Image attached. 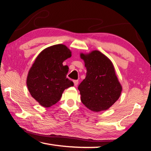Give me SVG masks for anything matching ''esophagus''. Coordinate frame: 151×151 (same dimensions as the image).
<instances>
[{
    "label": "esophagus",
    "instance_id": "obj_1",
    "mask_svg": "<svg viewBox=\"0 0 151 151\" xmlns=\"http://www.w3.org/2000/svg\"><path fill=\"white\" fill-rule=\"evenodd\" d=\"M73 82H74V85H75V86L78 85V80H75Z\"/></svg>",
    "mask_w": 151,
    "mask_h": 151
}]
</instances>
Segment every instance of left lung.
Segmentation results:
<instances>
[{"label":"left lung","instance_id":"left-lung-1","mask_svg":"<svg viewBox=\"0 0 151 151\" xmlns=\"http://www.w3.org/2000/svg\"><path fill=\"white\" fill-rule=\"evenodd\" d=\"M80 56L86 68V77L78 87L82 103L92 111H106L119 99L122 89L113 64L99 50Z\"/></svg>","mask_w":151,"mask_h":151}]
</instances>
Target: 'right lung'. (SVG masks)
<instances>
[{"label":"right lung","mask_w":151,"mask_h":151,"mask_svg":"<svg viewBox=\"0 0 151 151\" xmlns=\"http://www.w3.org/2000/svg\"><path fill=\"white\" fill-rule=\"evenodd\" d=\"M71 55L69 48L59 44L45 48L36 58L28 73L27 85L40 105L45 108L54 105L64 91L74 85L73 82L66 78L68 66L63 65Z\"/></svg>","instance_id":"add662e5"}]
</instances>
